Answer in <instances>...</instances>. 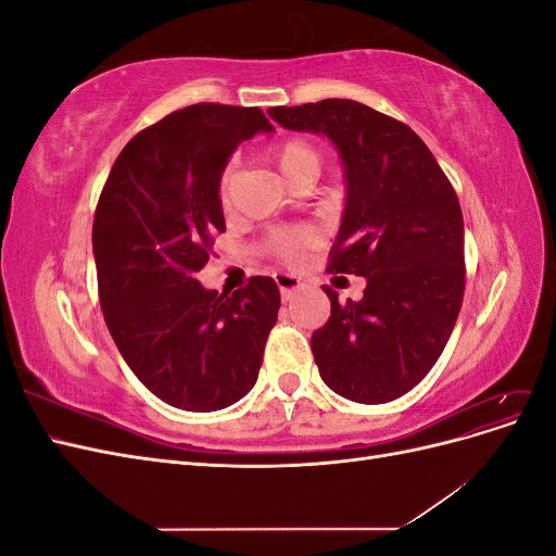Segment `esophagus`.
Here are the masks:
<instances>
[{
    "mask_svg": "<svg viewBox=\"0 0 556 556\" xmlns=\"http://www.w3.org/2000/svg\"><path fill=\"white\" fill-rule=\"evenodd\" d=\"M274 280H276V285H278V290H280L282 301H290V299H292V294L301 288L299 278H296V276H292V274H276V276H274Z\"/></svg>",
    "mask_w": 556,
    "mask_h": 556,
    "instance_id": "esophagus-1",
    "label": "esophagus"
}]
</instances>
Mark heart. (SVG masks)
I'll return each mask as SVG.
<instances>
[{
  "label": "heart",
  "instance_id": "heart-1",
  "mask_svg": "<svg viewBox=\"0 0 556 556\" xmlns=\"http://www.w3.org/2000/svg\"><path fill=\"white\" fill-rule=\"evenodd\" d=\"M268 160L276 164L280 176L290 185L299 180H313L319 174V166H323V157H319L317 148L304 139H282L271 146L268 150ZM237 164L229 162L220 180H217V197H220L223 204L227 206L233 194V185H237ZM319 239L315 227L299 225V227H285L276 229L268 237V250L282 260H294L301 250L313 245Z\"/></svg>",
  "mask_w": 556,
  "mask_h": 556
}]
</instances>
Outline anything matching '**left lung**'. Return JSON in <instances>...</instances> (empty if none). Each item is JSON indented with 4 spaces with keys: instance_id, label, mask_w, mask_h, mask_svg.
Returning a JSON list of instances; mask_svg holds the SVG:
<instances>
[{
    "instance_id": "1",
    "label": "left lung",
    "mask_w": 556,
    "mask_h": 556,
    "mask_svg": "<svg viewBox=\"0 0 556 556\" xmlns=\"http://www.w3.org/2000/svg\"><path fill=\"white\" fill-rule=\"evenodd\" d=\"M280 127L323 134L339 150L345 211L329 271L366 278L311 339L319 378L357 403L410 392L441 352L464 299V217L431 150L394 117L352 99L276 106Z\"/></svg>"
}]
</instances>
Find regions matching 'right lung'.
<instances>
[{
    "label": "right lung",
    "mask_w": 556,
    "mask_h": 556,
    "mask_svg": "<svg viewBox=\"0 0 556 556\" xmlns=\"http://www.w3.org/2000/svg\"><path fill=\"white\" fill-rule=\"evenodd\" d=\"M257 131L260 109L192 104L139 131L99 197V304L123 359L150 392L190 413L223 410L257 382L280 292L255 276L231 296L197 280L225 231L217 180Z\"/></svg>",
    "instance_id": "add662e5"
}]
</instances>
